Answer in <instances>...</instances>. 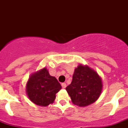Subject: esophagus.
<instances>
[{"label":"esophagus","instance_id":"obj_1","mask_svg":"<svg viewBox=\"0 0 128 128\" xmlns=\"http://www.w3.org/2000/svg\"><path fill=\"white\" fill-rule=\"evenodd\" d=\"M62 88H66V83H65V82H63V83L62 84Z\"/></svg>","mask_w":128,"mask_h":128}]
</instances>
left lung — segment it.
<instances>
[{
  "instance_id": "left-lung-1",
  "label": "left lung",
  "mask_w": 128,
  "mask_h": 128,
  "mask_svg": "<svg viewBox=\"0 0 128 128\" xmlns=\"http://www.w3.org/2000/svg\"><path fill=\"white\" fill-rule=\"evenodd\" d=\"M102 90V78L96 70L82 64L76 68L72 82L66 88L72 103L80 107L96 102Z\"/></svg>"
}]
</instances>
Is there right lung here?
<instances>
[{
  "instance_id": "right-lung-1",
  "label": "right lung",
  "mask_w": 128,
  "mask_h": 128,
  "mask_svg": "<svg viewBox=\"0 0 128 128\" xmlns=\"http://www.w3.org/2000/svg\"><path fill=\"white\" fill-rule=\"evenodd\" d=\"M61 89L60 83L55 77L49 74L46 67L30 74L26 86L29 100L41 106L52 104L56 99V94Z\"/></svg>"
}]
</instances>
